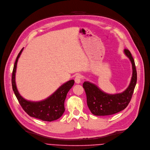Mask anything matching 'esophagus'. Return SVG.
I'll use <instances>...</instances> for the list:
<instances>
[{
  "mask_svg": "<svg viewBox=\"0 0 150 150\" xmlns=\"http://www.w3.org/2000/svg\"><path fill=\"white\" fill-rule=\"evenodd\" d=\"M81 80H82V76L81 74H77L75 79H74V81H75V82L76 83H80L81 82Z\"/></svg>",
  "mask_w": 150,
  "mask_h": 150,
  "instance_id": "1",
  "label": "esophagus"
}]
</instances>
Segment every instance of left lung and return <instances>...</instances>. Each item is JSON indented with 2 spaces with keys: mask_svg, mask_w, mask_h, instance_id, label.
I'll return each mask as SVG.
<instances>
[{
  "mask_svg": "<svg viewBox=\"0 0 150 150\" xmlns=\"http://www.w3.org/2000/svg\"><path fill=\"white\" fill-rule=\"evenodd\" d=\"M132 65V77L126 90L116 94H108L89 81H85L83 87L86 94L87 105L95 116H108L124 110L129 103L137 82V71L134 60L129 50L124 51Z\"/></svg>",
  "mask_w": 150,
  "mask_h": 150,
  "instance_id": "obj_1",
  "label": "left lung"
}]
</instances>
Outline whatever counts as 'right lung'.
Instances as JSON below:
<instances>
[{
    "instance_id": "add662e5",
    "label": "right lung",
    "mask_w": 150,
    "mask_h": 150,
    "mask_svg": "<svg viewBox=\"0 0 150 150\" xmlns=\"http://www.w3.org/2000/svg\"><path fill=\"white\" fill-rule=\"evenodd\" d=\"M23 48L17 56L12 74V87L15 96L23 110L31 117L43 121L51 122L60 118L65 111L64 102L66 96L74 83V80H70L62 85L57 90L45 99L40 101H31L24 99L19 94L16 83V72L17 64Z\"/></svg>"
}]
</instances>
